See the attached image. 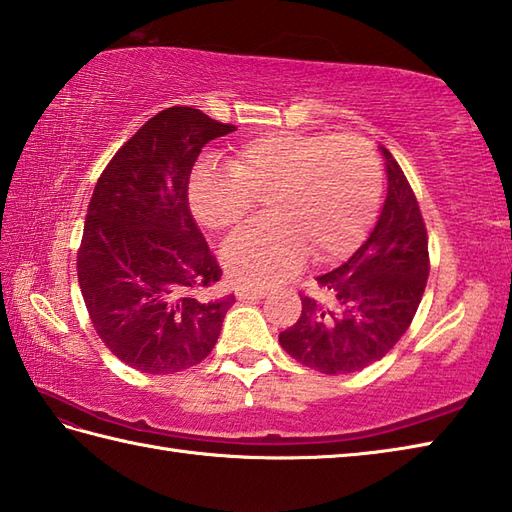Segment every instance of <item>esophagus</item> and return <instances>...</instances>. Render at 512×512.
Here are the masks:
<instances>
[{
    "mask_svg": "<svg viewBox=\"0 0 512 512\" xmlns=\"http://www.w3.org/2000/svg\"><path fill=\"white\" fill-rule=\"evenodd\" d=\"M265 294H267V291H265V289H249V287H236V298H238V300H245V302H249V300H260V298H265Z\"/></svg>",
    "mask_w": 512,
    "mask_h": 512,
    "instance_id": "1",
    "label": "esophagus"
}]
</instances>
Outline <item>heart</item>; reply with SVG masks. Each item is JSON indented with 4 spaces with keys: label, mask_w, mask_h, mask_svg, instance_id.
Here are the masks:
<instances>
[{
    "label": "heart",
    "mask_w": 512,
    "mask_h": 512,
    "mask_svg": "<svg viewBox=\"0 0 512 512\" xmlns=\"http://www.w3.org/2000/svg\"><path fill=\"white\" fill-rule=\"evenodd\" d=\"M382 172L367 141L353 134L274 132L247 141L227 168L205 163L190 185L196 221L225 232L265 198L267 221L236 232L221 263L238 285L285 278L309 254L336 263L360 245L378 212Z\"/></svg>",
    "instance_id": "1"
}]
</instances>
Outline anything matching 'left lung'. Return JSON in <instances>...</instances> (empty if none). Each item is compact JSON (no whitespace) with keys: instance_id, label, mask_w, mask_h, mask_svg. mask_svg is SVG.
<instances>
[{"instance_id":"1","label":"left lung","mask_w":512,"mask_h":512,"mask_svg":"<svg viewBox=\"0 0 512 512\" xmlns=\"http://www.w3.org/2000/svg\"><path fill=\"white\" fill-rule=\"evenodd\" d=\"M387 198L353 256L300 296L296 325L278 336L291 358L327 375L353 373L387 356L420 305L429 278V238L409 181L387 148Z\"/></svg>"}]
</instances>
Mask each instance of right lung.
Listing matches in <instances>:
<instances>
[{"label": "right lung", "mask_w": 512, "mask_h": 512, "mask_svg": "<svg viewBox=\"0 0 512 512\" xmlns=\"http://www.w3.org/2000/svg\"><path fill=\"white\" fill-rule=\"evenodd\" d=\"M187 106L161 110L112 156L92 192L77 256L83 302L103 344L141 373H176L210 356L234 296L187 203L201 148L234 132Z\"/></svg>", "instance_id": "right-lung-1"}]
</instances>
